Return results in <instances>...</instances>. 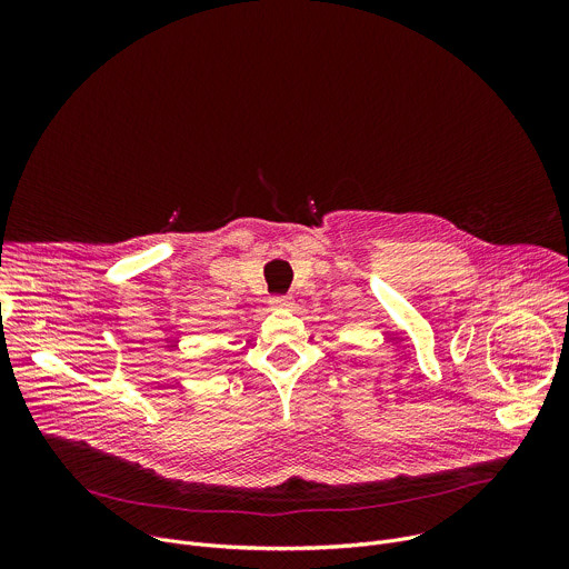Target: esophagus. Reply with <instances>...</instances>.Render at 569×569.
I'll return each mask as SVG.
<instances>
[{
    "label": "esophagus",
    "mask_w": 569,
    "mask_h": 569,
    "mask_svg": "<svg viewBox=\"0 0 569 569\" xmlns=\"http://www.w3.org/2000/svg\"><path fill=\"white\" fill-rule=\"evenodd\" d=\"M270 306L272 308H286V306H290V299L283 297V295H277V297H270Z\"/></svg>",
    "instance_id": "esophagus-1"
}]
</instances>
